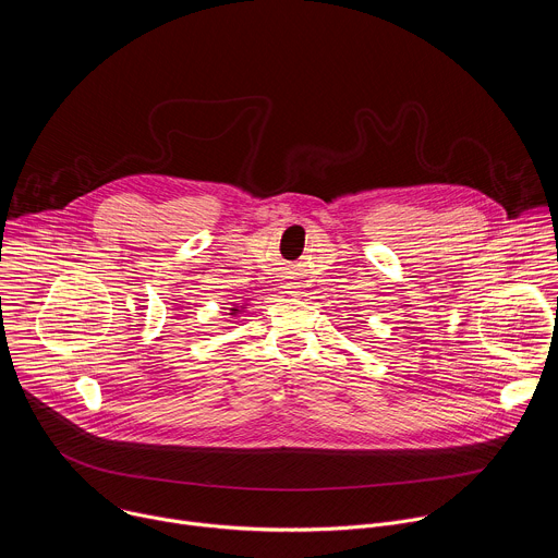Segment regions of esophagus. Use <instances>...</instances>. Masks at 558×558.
<instances>
[{
    "label": "esophagus",
    "instance_id": "34e87169",
    "mask_svg": "<svg viewBox=\"0 0 558 558\" xmlns=\"http://www.w3.org/2000/svg\"><path fill=\"white\" fill-rule=\"evenodd\" d=\"M287 289H289V291H287V293H293V295H295V293H298V289H295V287H293V284H287Z\"/></svg>",
    "mask_w": 558,
    "mask_h": 558
}]
</instances>
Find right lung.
<instances>
[{
  "label": "right lung",
  "instance_id": "right-lung-1",
  "mask_svg": "<svg viewBox=\"0 0 558 558\" xmlns=\"http://www.w3.org/2000/svg\"><path fill=\"white\" fill-rule=\"evenodd\" d=\"M231 313H238V308H231Z\"/></svg>",
  "mask_w": 558,
  "mask_h": 558
}]
</instances>
